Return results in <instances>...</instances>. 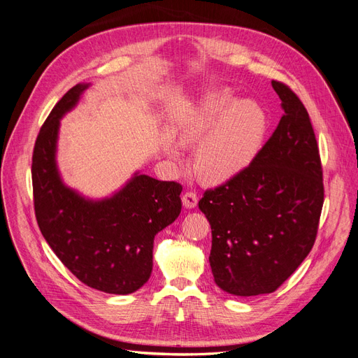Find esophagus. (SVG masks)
Here are the masks:
<instances>
[{"instance_id":"obj_1","label":"esophagus","mask_w":358,"mask_h":358,"mask_svg":"<svg viewBox=\"0 0 358 358\" xmlns=\"http://www.w3.org/2000/svg\"><path fill=\"white\" fill-rule=\"evenodd\" d=\"M181 201H182V205H184V208H189V210H192V208H194L196 205H198V194H196L194 192H186L182 194V198H181Z\"/></svg>"}]
</instances>
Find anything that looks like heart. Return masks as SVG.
<instances>
[{
	"instance_id": "heart-1",
	"label": "heart",
	"mask_w": 358,
	"mask_h": 358,
	"mask_svg": "<svg viewBox=\"0 0 358 358\" xmlns=\"http://www.w3.org/2000/svg\"><path fill=\"white\" fill-rule=\"evenodd\" d=\"M268 114L257 102L238 99L226 87L205 94L178 126V141L184 147L201 143L194 155L199 177L220 184L238 177L257 157L266 141ZM172 159L180 153L169 148Z\"/></svg>"
}]
</instances>
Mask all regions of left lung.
<instances>
[{
    "label": "left lung",
    "instance_id": "8db88e82",
    "mask_svg": "<svg viewBox=\"0 0 358 358\" xmlns=\"http://www.w3.org/2000/svg\"><path fill=\"white\" fill-rule=\"evenodd\" d=\"M272 87L284 110L272 136L244 172L199 201L211 224L214 281L235 296L272 293L299 268L324 202L308 111L290 87L275 80Z\"/></svg>",
    "mask_w": 358,
    "mask_h": 358
}]
</instances>
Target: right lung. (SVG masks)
Masks as SVG:
<instances>
[{"label": "right lung", "instance_id": "add662e5", "mask_svg": "<svg viewBox=\"0 0 358 358\" xmlns=\"http://www.w3.org/2000/svg\"><path fill=\"white\" fill-rule=\"evenodd\" d=\"M89 86L68 90L41 126L32 155L34 206L44 239L71 273L95 290L129 294L152 275L155 236L177 220L182 187L140 171L102 199L66 186L56 162L61 119Z\"/></svg>", "mask_w": 358, "mask_h": 358}]
</instances>
